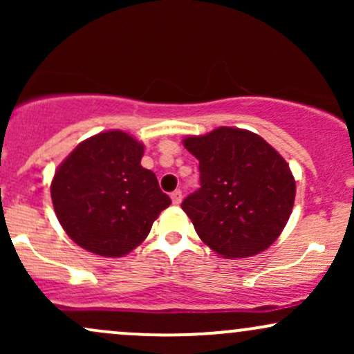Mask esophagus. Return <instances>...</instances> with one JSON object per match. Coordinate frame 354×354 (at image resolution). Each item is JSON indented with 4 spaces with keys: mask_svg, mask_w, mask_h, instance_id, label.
Returning a JSON list of instances; mask_svg holds the SVG:
<instances>
[{
    "mask_svg": "<svg viewBox=\"0 0 354 354\" xmlns=\"http://www.w3.org/2000/svg\"><path fill=\"white\" fill-rule=\"evenodd\" d=\"M181 200H183L181 191H180V189H174L173 193H171V201H173V205H180Z\"/></svg>",
    "mask_w": 354,
    "mask_h": 354,
    "instance_id": "esophagus-1",
    "label": "esophagus"
}]
</instances>
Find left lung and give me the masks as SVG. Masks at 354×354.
Listing matches in <instances>:
<instances>
[{"label": "left lung", "instance_id": "left-lung-1", "mask_svg": "<svg viewBox=\"0 0 354 354\" xmlns=\"http://www.w3.org/2000/svg\"><path fill=\"white\" fill-rule=\"evenodd\" d=\"M185 148L200 161V189L181 208L198 236L223 258L265 251L281 234L293 209L290 166L261 136L239 128L188 136Z\"/></svg>", "mask_w": 354, "mask_h": 354}]
</instances>
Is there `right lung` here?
I'll return each instance as SVG.
<instances>
[{
  "instance_id": "obj_1",
  "label": "right lung",
  "mask_w": 354,
  "mask_h": 354,
  "mask_svg": "<svg viewBox=\"0 0 354 354\" xmlns=\"http://www.w3.org/2000/svg\"><path fill=\"white\" fill-rule=\"evenodd\" d=\"M143 151L140 141L113 129L84 140L59 165L51 200L76 245L108 258L128 254L171 205L156 174L141 166Z\"/></svg>"
}]
</instances>
